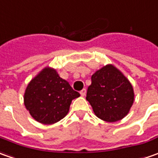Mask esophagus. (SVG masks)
Returning a JSON list of instances; mask_svg holds the SVG:
<instances>
[{
    "label": "esophagus",
    "mask_w": 158,
    "mask_h": 158,
    "mask_svg": "<svg viewBox=\"0 0 158 158\" xmlns=\"http://www.w3.org/2000/svg\"><path fill=\"white\" fill-rule=\"evenodd\" d=\"M80 94H81V96H85V95L86 94V90H85V89L81 90V91H80Z\"/></svg>",
    "instance_id": "esophagus-1"
}]
</instances>
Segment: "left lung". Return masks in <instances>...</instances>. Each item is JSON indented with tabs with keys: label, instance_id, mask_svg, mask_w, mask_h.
<instances>
[{
	"label": "left lung",
	"instance_id": "obj_1",
	"mask_svg": "<svg viewBox=\"0 0 158 158\" xmlns=\"http://www.w3.org/2000/svg\"><path fill=\"white\" fill-rule=\"evenodd\" d=\"M86 100L98 118L116 122L127 115L132 106V85L115 66L107 65L92 76Z\"/></svg>",
	"mask_w": 158,
	"mask_h": 158
}]
</instances>
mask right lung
<instances>
[{"instance_id": "add662e5", "label": "right lung", "mask_w": 158, "mask_h": 158, "mask_svg": "<svg viewBox=\"0 0 158 158\" xmlns=\"http://www.w3.org/2000/svg\"><path fill=\"white\" fill-rule=\"evenodd\" d=\"M79 96L56 71L47 67L28 84L24 94V104L36 121L52 124L65 117L72 100Z\"/></svg>"}]
</instances>
